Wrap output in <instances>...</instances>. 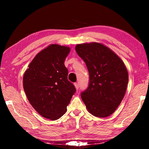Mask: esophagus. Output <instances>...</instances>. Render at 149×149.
<instances>
[{
    "label": "esophagus",
    "mask_w": 149,
    "mask_h": 149,
    "mask_svg": "<svg viewBox=\"0 0 149 149\" xmlns=\"http://www.w3.org/2000/svg\"><path fill=\"white\" fill-rule=\"evenodd\" d=\"M74 86H75V89H76V90L79 89V84H76V83H75V84H74Z\"/></svg>",
    "instance_id": "esophagus-1"
}]
</instances>
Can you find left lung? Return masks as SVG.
<instances>
[{
	"instance_id": "8db88e82",
	"label": "left lung",
	"mask_w": 149,
	"mask_h": 149,
	"mask_svg": "<svg viewBox=\"0 0 149 149\" xmlns=\"http://www.w3.org/2000/svg\"><path fill=\"white\" fill-rule=\"evenodd\" d=\"M77 54L86 64L89 87L81 94L87 110L96 117L113 114L124 97L128 73L124 63L109 48L99 42L78 44Z\"/></svg>"
}]
</instances>
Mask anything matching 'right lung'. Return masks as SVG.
I'll list each match as a JSON object with an SVG mask.
<instances>
[{
	"label": "right lung",
	"instance_id": "right-lung-1",
	"mask_svg": "<svg viewBox=\"0 0 149 149\" xmlns=\"http://www.w3.org/2000/svg\"><path fill=\"white\" fill-rule=\"evenodd\" d=\"M70 52L69 47L50 45L35 56L24 74L23 87L27 99L47 119L62 117L76 91L68 80V71L64 65Z\"/></svg>",
	"mask_w": 149,
	"mask_h": 149
}]
</instances>
